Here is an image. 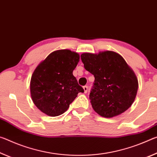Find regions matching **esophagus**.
<instances>
[{
	"instance_id": "obj_1",
	"label": "esophagus",
	"mask_w": 157,
	"mask_h": 157,
	"mask_svg": "<svg viewBox=\"0 0 157 157\" xmlns=\"http://www.w3.org/2000/svg\"><path fill=\"white\" fill-rule=\"evenodd\" d=\"M83 90H84V92H85V93H86V92H88V86H85L83 87Z\"/></svg>"
}]
</instances>
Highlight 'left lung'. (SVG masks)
Segmentation results:
<instances>
[{
	"mask_svg": "<svg viewBox=\"0 0 157 157\" xmlns=\"http://www.w3.org/2000/svg\"><path fill=\"white\" fill-rule=\"evenodd\" d=\"M81 60L94 82L90 99L94 111L104 117H113L126 111L136 96L138 82L124 59L114 51L97 54L84 53Z\"/></svg>",
	"mask_w": 157,
	"mask_h": 157,
	"instance_id": "1",
	"label": "left lung"
}]
</instances>
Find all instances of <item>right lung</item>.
<instances>
[{"label":"right lung","mask_w":157,"mask_h":157,"mask_svg":"<svg viewBox=\"0 0 157 157\" xmlns=\"http://www.w3.org/2000/svg\"><path fill=\"white\" fill-rule=\"evenodd\" d=\"M80 56L68 49L55 51L39 64L30 80V95L37 109L48 116H58L84 90L73 71Z\"/></svg>","instance_id":"add662e5"}]
</instances>
